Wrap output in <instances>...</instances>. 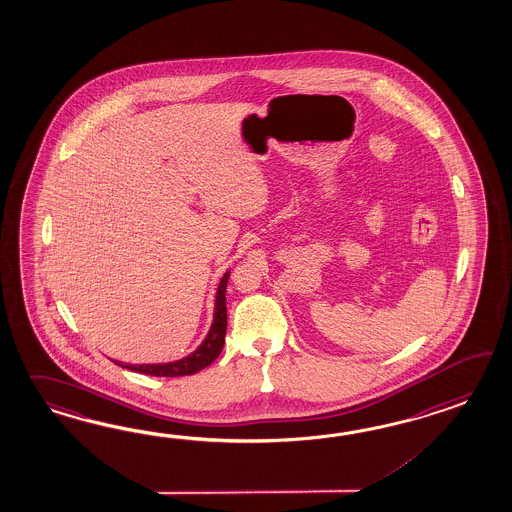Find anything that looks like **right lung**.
<instances>
[{"label": "right lung", "instance_id": "obj_1", "mask_svg": "<svg viewBox=\"0 0 512 512\" xmlns=\"http://www.w3.org/2000/svg\"><path fill=\"white\" fill-rule=\"evenodd\" d=\"M230 278V269L226 271L219 286L215 291L214 300V321L210 330L206 333L203 343L197 346V350H193L186 357H180L177 361H167V363H147V365H131V363H121L112 359L121 369H129L132 372H140V374H149V376H160V378H177V376H191L199 370L206 369L208 365H212L217 356L221 354L223 346H225L226 335V284Z\"/></svg>", "mask_w": 512, "mask_h": 512}]
</instances>
